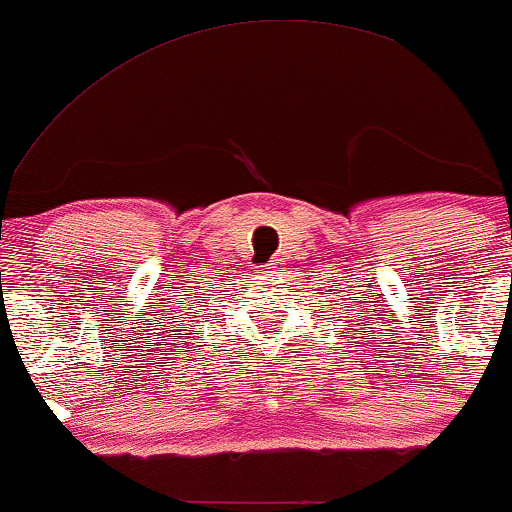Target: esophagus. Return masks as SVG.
Masks as SVG:
<instances>
[{
    "label": "esophagus",
    "instance_id": "esophagus-1",
    "mask_svg": "<svg viewBox=\"0 0 512 512\" xmlns=\"http://www.w3.org/2000/svg\"><path fill=\"white\" fill-rule=\"evenodd\" d=\"M264 269H267V271H274V274H278V271H283V267H281V260H278V257H274V260H271L269 264H264Z\"/></svg>",
    "mask_w": 512,
    "mask_h": 512
}]
</instances>
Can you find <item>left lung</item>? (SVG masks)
I'll use <instances>...</instances> for the list:
<instances>
[{
	"label": "left lung",
	"instance_id": "obj_1",
	"mask_svg": "<svg viewBox=\"0 0 512 512\" xmlns=\"http://www.w3.org/2000/svg\"><path fill=\"white\" fill-rule=\"evenodd\" d=\"M345 319H347V316H345ZM352 326H359V323H352ZM347 331H349V333H352V331H354V328H347ZM359 333H364V331H359ZM366 333H368V331H366Z\"/></svg>",
	"mask_w": 512,
	"mask_h": 512
}]
</instances>
